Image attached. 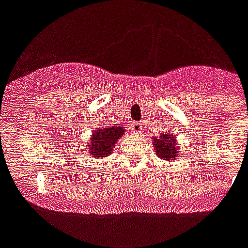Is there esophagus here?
Segmentation results:
<instances>
[{
  "mask_svg": "<svg viewBox=\"0 0 248 248\" xmlns=\"http://www.w3.org/2000/svg\"><path fill=\"white\" fill-rule=\"evenodd\" d=\"M132 130H134V132H140L143 130V124H140V122H134L132 124Z\"/></svg>",
  "mask_w": 248,
  "mask_h": 248,
  "instance_id": "34e87169",
  "label": "esophagus"
}]
</instances>
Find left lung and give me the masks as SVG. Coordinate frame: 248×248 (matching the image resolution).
I'll return each mask as SVG.
<instances>
[{
	"mask_svg": "<svg viewBox=\"0 0 248 248\" xmlns=\"http://www.w3.org/2000/svg\"><path fill=\"white\" fill-rule=\"evenodd\" d=\"M153 145H155L157 155H159L161 158L167 159V161H171L172 158H175V155L177 153L175 139H173L172 135H170L169 132L167 134H162L159 139L155 138L153 140Z\"/></svg>",
	"mask_w": 248,
	"mask_h": 248,
	"instance_id": "8db88e82",
	"label": "left lung"
}]
</instances>
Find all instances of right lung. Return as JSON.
<instances>
[{
    "mask_svg": "<svg viewBox=\"0 0 248 248\" xmlns=\"http://www.w3.org/2000/svg\"><path fill=\"white\" fill-rule=\"evenodd\" d=\"M124 127H101L100 130L93 134V138L89 141V153L96 158H103L112 153V148L117 143L120 136L124 134Z\"/></svg>",
    "mask_w": 248,
    "mask_h": 248,
    "instance_id": "add662e5",
    "label": "right lung"
}]
</instances>
